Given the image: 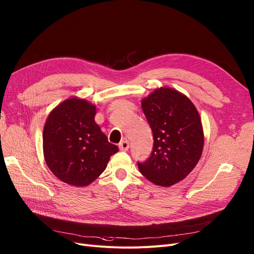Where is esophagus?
<instances>
[{
    "instance_id": "obj_1",
    "label": "esophagus",
    "mask_w": 254,
    "mask_h": 254,
    "mask_svg": "<svg viewBox=\"0 0 254 254\" xmlns=\"http://www.w3.org/2000/svg\"><path fill=\"white\" fill-rule=\"evenodd\" d=\"M128 147H129V143H128L127 140H124V141L121 142L120 144H119V149L123 150V151L128 150Z\"/></svg>"
}]
</instances>
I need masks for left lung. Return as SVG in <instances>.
Segmentation results:
<instances>
[{"label":"left lung","instance_id":"8db88e82","mask_svg":"<svg viewBox=\"0 0 254 254\" xmlns=\"http://www.w3.org/2000/svg\"><path fill=\"white\" fill-rule=\"evenodd\" d=\"M153 136L150 157L138 162L151 183L169 187L185 179L199 161L203 148L201 119L186 95L160 88L142 101Z\"/></svg>","mask_w":254,"mask_h":254}]
</instances>
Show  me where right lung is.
<instances>
[{
  "label": "right lung",
  "mask_w": 254,
  "mask_h": 254,
  "mask_svg": "<svg viewBox=\"0 0 254 254\" xmlns=\"http://www.w3.org/2000/svg\"><path fill=\"white\" fill-rule=\"evenodd\" d=\"M95 106L68 98L50 113L43 128V153L51 171L75 187L91 184L118 147L108 141L95 121Z\"/></svg>",
  "instance_id": "add662e5"
}]
</instances>
